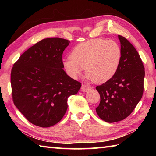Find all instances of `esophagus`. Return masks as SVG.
Wrapping results in <instances>:
<instances>
[{"label":"esophagus","instance_id":"obj_1","mask_svg":"<svg viewBox=\"0 0 156 156\" xmlns=\"http://www.w3.org/2000/svg\"><path fill=\"white\" fill-rule=\"evenodd\" d=\"M91 87L88 85H86V84H83L81 87V91L83 92H87L88 91Z\"/></svg>","mask_w":156,"mask_h":156}]
</instances>
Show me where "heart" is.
I'll return each instance as SVG.
<instances>
[{
  "label": "heart",
  "instance_id": "obj_1",
  "mask_svg": "<svg viewBox=\"0 0 156 156\" xmlns=\"http://www.w3.org/2000/svg\"><path fill=\"white\" fill-rule=\"evenodd\" d=\"M121 58L122 50L115 41L96 38L76 46L71 56L62 58V65L72 78H77L85 67L88 79L103 83L117 72Z\"/></svg>",
  "mask_w": 156,
  "mask_h": 156
}]
</instances>
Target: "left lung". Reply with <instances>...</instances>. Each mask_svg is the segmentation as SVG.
<instances>
[{
    "instance_id": "obj_1",
    "label": "left lung",
    "mask_w": 156,
    "mask_h": 156,
    "mask_svg": "<svg viewBox=\"0 0 156 156\" xmlns=\"http://www.w3.org/2000/svg\"><path fill=\"white\" fill-rule=\"evenodd\" d=\"M118 39L122 58L117 72L96 87L100 96L97 114L110 123L128 117L141 100L144 90V67L140 55L125 37L118 35Z\"/></svg>"
}]
</instances>
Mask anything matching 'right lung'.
Segmentation results:
<instances>
[{"label": "right lung", "mask_w": 156, "mask_h": 156, "mask_svg": "<svg viewBox=\"0 0 156 156\" xmlns=\"http://www.w3.org/2000/svg\"><path fill=\"white\" fill-rule=\"evenodd\" d=\"M69 43L60 38L43 39L23 53L12 69L14 103L36 126L49 127L60 122L68 97L81 87L62 67V53Z\"/></svg>", "instance_id": "1"}]
</instances>
